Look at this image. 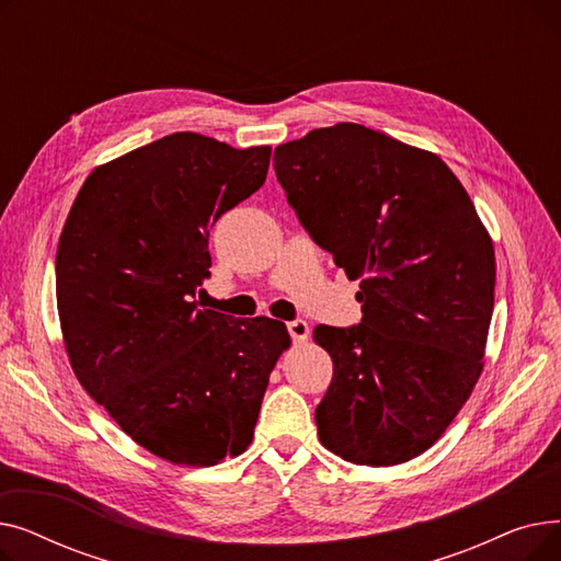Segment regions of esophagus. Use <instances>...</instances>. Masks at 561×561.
<instances>
[{
  "mask_svg": "<svg viewBox=\"0 0 561 561\" xmlns=\"http://www.w3.org/2000/svg\"><path fill=\"white\" fill-rule=\"evenodd\" d=\"M286 330H288L290 339L298 341V343L309 339V325H307L305 320H290V322H286Z\"/></svg>",
  "mask_w": 561,
  "mask_h": 561,
  "instance_id": "1",
  "label": "esophagus"
}]
</instances>
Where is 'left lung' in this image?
I'll return each instance as SVG.
<instances>
[{
    "label": "left lung",
    "mask_w": 561,
    "mask_h": 561,
    "mask_svg": "<svg viewBox=\"0 0 561 561\" xmlns=\"http://www.w3.org/2000/svg\"><path fill=\"white\" fill-rule=\"evenodd\" d=\"M277 182L311 239L362 279L359 325H318L334 362L320 444L359 466L432 448L473 393L493 313L495 254L436 154L355 123L275 147Z\"/></svg>",
    "instance_id": "left-lung-1"
}]
</instances>
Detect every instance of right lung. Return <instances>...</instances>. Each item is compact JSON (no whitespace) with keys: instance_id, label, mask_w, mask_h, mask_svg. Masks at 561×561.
I'll return each mask as SVG.
<instances>
[{"instance_id":"obj_1","label":"right lung","mask_w":561,"mask_h":561,"mask_svg":"<svg viewBox=\"0 0 561 561\" xmlns=\"http://www.w3.org/2000/svg\"><path fill=\"white\" fill-rule=\"evenodd\" d=\"M271 147L180 131L95 168L56 252V307L85 393L152 455L216 466L245 453L290 345L273 318L202 309L209 229L265 182Z\"/></svg>"}]
</instances>
